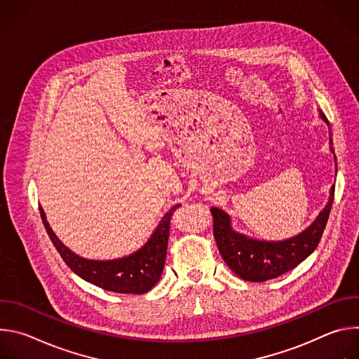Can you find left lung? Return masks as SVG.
<instances>
[{
	"label": "left lung",
	"instance_id": "left-lung-1",
	"mask_svg": "<svg viewBox=\"0 0 359 359\" xmlns=\"http://www.w3.org/2000/svg\"><path fill=\"white\" fill-rule=\"evenodd\" d=\"M320 116L330 125L321 111ZM334 191L335 186L317 220L301 234L284 241H260L236 233L230 226V216L213 208V233L223 260L234 274L252 283H263L292 270L317 248L331 213Z\"/></svg>",
	"mask_w": 359,
	"mask_h": 359
}]
</instances>
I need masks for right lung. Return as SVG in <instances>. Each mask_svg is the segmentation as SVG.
<instances>
[{
  "mask_svg": "<svg viewBox=\"0 0 359 359\" xmlns=\"http://www.w3.org/2000/svg\"><path fill=\"white\" fill-rule=\"evenodd\" d=\"M177 208H180V204H176L163 216L159 226L143 247L126 255V257L107 262L86 260L74 254L50 230L42 208H39V212L50 241L54 243L65 264L76 276L107 291L119 294H143L153 288L162 276L170 233V219Z\"/></svg>",
  "mask_w": 359,
  "mask_h": 359,
  "instance_id": "obj_1",
  "label": "right lung"
}]
</instances>
